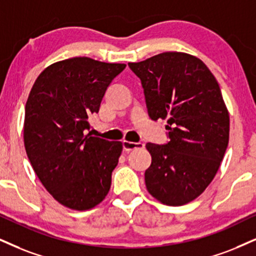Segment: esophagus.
Instances as JSON below:
<instances>
[{
  "instance_id": "obj_1",
  "label": "esophagus",
  "mask_w": 256,
  "mask_h": 256,
  "mask_svg": "<svg viewBox=\"0 0 256 256\" xmlns=\"http://www.w3.org/2000/svg\"><path fill=\"white\" fill-rule=\"evenodd\" d=\"M144 144L142 142H133V141H123V150L126 152H130V150H136V148H144Z\"/></svg>"
}]
</instances>
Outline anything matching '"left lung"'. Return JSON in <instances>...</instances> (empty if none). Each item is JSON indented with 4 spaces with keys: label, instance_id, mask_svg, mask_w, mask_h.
Segmentation results:
<instances>
[{
    "label": "left lung",
    "instance_id": "1",
    "mask_svg": "<svg viewBox=\"0 0 256 256\" xmlns=\"http://www.w3.org/2000/svg\"><path fill=\"white\" fill-rule=\"evenodd\" d=\"M141 80L150 118L166 120L170 142H148V192L160 203L194 200L215 178L229 142V112L208 66L184 52L129 62Z\"/></svg>",
    "mask_w": 256,
    "mask_h": 256
}]
</instances>
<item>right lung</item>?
I'll return each mask as SVG.
<instances>
[{"label":"right lung","mask_w":256,"mask_h":256,"mask_svg":"<svg viewBox=\"0 0 256 256\" xmlns=\"http://www.w3.org/2000/svg\"><path fill=\"white\" fill-rule=\"evenodd\" d=\"M124 68L74 56L47 66L30 89L24 122L27 156L41 184L68 209H92L110 190L122 142L88 130L106 88Z\"/></svg>","instance_id":"add662e5"}]
</instances>
